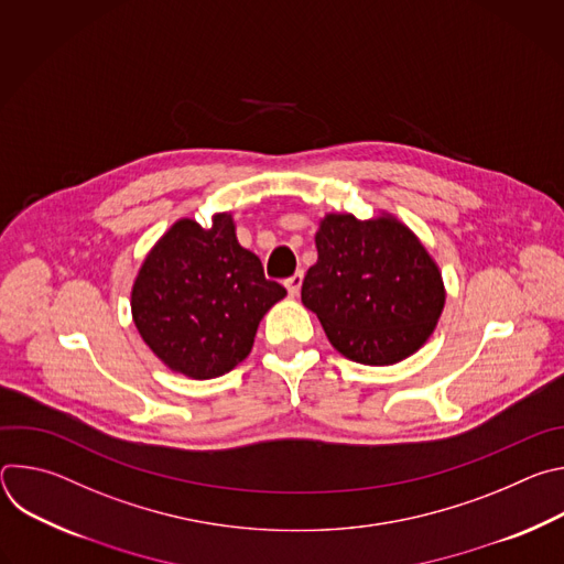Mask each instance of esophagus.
Segmentation results:
<instances>
[{"label":"esophagus","mask_w":564,"mask_h":564,"mask_svg":"<svg viewBox=\"0 0 564 564\" xmlns=\"http://www.w3.org/2000/svg\"><path fill=\"white\" fill-rule=\"evenodd\" d=\"M301 283H303V272H296V274H292L290 279H285V288H288L290 296H296V294H299Z\"/></svg>","instance_id":"34e87169"}]
</instances>
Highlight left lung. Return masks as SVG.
I'll list each match as a JSON object with an SVG mask.
<instances>
[{
  "label": "left lung",
  "mask_w": 564,
  "mask_h": 564,
  "mask_svg": "<svg viewBox=\"0 0 564 564\" xmlns=\"http://www.w3.org/2000/svg\"><path fill=\"white\" fill-rule=\"evenodd\" d=\"M301 301L348 359L388 366L424 346L444 307V283L417 236L392 216L328 214Z\"/></svg>",
  "instance_id": "1"
}]
</instances>
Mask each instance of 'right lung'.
<instances>
[{
  "label": "right lung",
  "instance_id": "obj_1",
  "mask_svg": "<svg viewBox=\"0 0 564 564\" xmlns=\"http://www.w3.org/2000/svg\"><path fill=\"white\" fill-rule=\"evenodd\" d=\"M285 296L238 246L231 214L209 229L178 220L144 259L131 292L135 328L172 370L212 379L243 361L263 314Z\"/></svg>",
  "mask_w": 564,
  "mask_h": 564
}]
</instances>
